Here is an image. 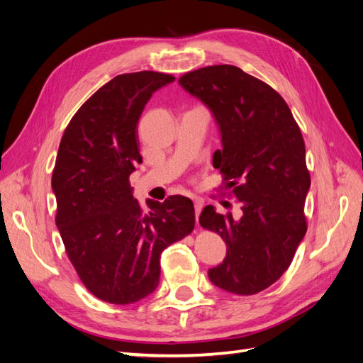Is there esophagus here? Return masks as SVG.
Segmentation results:
<instances>
[{
    "instance_id": "1",
    "label": "esophagus",
    "mask_w": 363,
    "mask_h": 363,
    "mask_svg": "<svg viewBox=\"0 0 363 363\" xmlns=\"http://www.w3.org/2000/svg\"><path fill=\"white\" fill-rule=\"evenodd\" d=\"M194 206H195V218H196V224H199V216L203 211V201L200 199H194Z\"/></svg>"
}]
</instances>
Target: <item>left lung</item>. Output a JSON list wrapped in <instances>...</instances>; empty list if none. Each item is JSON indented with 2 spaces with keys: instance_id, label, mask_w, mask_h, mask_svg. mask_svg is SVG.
I'll return each mask as SVG.
<instances>
[{
  "instance_id": "left-lung-1",
  "label": "left lung",
  "mask_w": 363,
  "mask_h": 363,
  "mask_svg": "<svg viewBox=\"0 0 363 363\" xmlns=\"http://www.w3.org/2000/svg\"><path fill=\"white\" fill-rule=\"evenodd\" d=\"M179 83L213 113L223 142L213 167L240 201V218L213 206L200 215L201 227L227 244L208 279L227 292L257 294L289 268L307 230L311 174L301 130L277 91L233 65L186 72Z\"/></svg>"
}]
</instances>
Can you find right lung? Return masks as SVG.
<instances>
[{"mask_svg":"<svg viewBox=\"0 0 363 363\" xmlns=\"http://www.w3.org/2000/svg\"><path fill=\"white\" fill-rule=\"evenodd\" d=\"M174 80L155 71L116 75L75 112L60 140L51 179L56 225L82 283L107 303L131 304L155 291L162 251L195 225L189 199L171 195L144 212L128 180L142 163L140 113Z\"/></svg>","mask_w":363,"mask_h":363,"instance_id":"1","label":"right lung"}]
</instances>
